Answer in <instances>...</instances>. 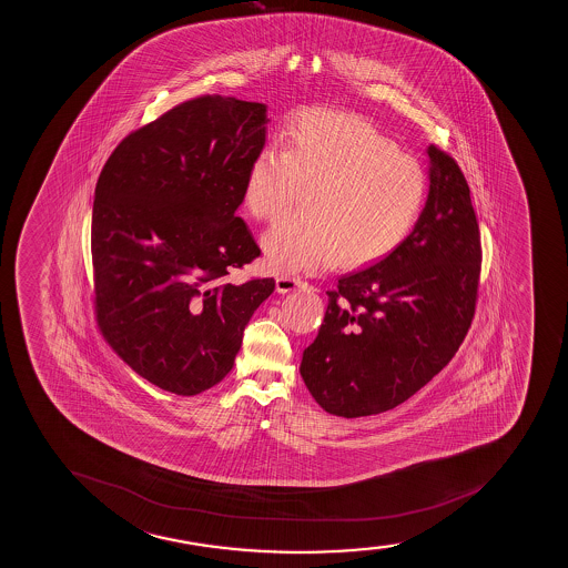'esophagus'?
Masks as SVG:
<instances>
[{
    "instance_id": "esophagus-1",
    "label": "esophagus",
    "mask_w": 568,
    "mask_h": 568,
    "mask_svg": "<svg viewBox=\"0 0 568 568\" xmlns=\"http://www.w3.org/2000/svg\"><path fill=\"white\" fill-rule=\"evenodd\" d=\"M307 286V282L301 281L300 276H276V292L278 294H290L294 290Z\"/></svg>"
}]
</instances>
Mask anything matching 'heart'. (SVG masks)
<instances>
[{
	"label": "heart",
	"mask_w": 568,
	"mask_h": 568,
	"mask_svg": "<svg viewBox=\"0 0 568 568\" xmlns=\"http://www.w3.org/2000/svg\"><path fill=\"white\" fill-rule=\"evenodd\" d=\"M308 190L303 220L286 217L261 239L278 274L362 267L412 235L428 196L423 164L372 123L339 111L308 110L282 132V150L252 159L242 199L252 215L273 220Z\"/></svg>",
	"instance_id": "1"
}]
</instances>
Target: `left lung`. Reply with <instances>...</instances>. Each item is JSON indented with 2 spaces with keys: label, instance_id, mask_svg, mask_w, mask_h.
Wrapping results in <instances>:
<instances>
[{
  "label": "left lung",
  "instance_id": "8db88e82",
  "mask_svg": "<svg viewBox=\"0 0 568 568\" xmlns=\"http://www.w3.org/2000/svg\"><path fill=\"white\" fill-rule=\"evenodd\" d=\"M412 235L327 292L326 316L301 359L324 412L356 418L412 398L457 354L476 313L481 242L469 187L436 145Z\"/></svg>",
  "mask_w": 568,
  "mask_h": 568
}]
</instances>
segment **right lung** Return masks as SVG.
Returning <instances> with one entry per match:
<instances>
[{
  "mask_svg": "<svg viewBox=\"0 0 568 568\" xmlns=\"http://www.w3.org/2000/svg\"><path fill=\"white\" fill-rule=\"evenodd\" d=\"M267 105L209 94L124 138L92 206L100 332L151 385L195 396L235 364L273 278L225 281L261 254L236 215Z\"/></svg>",
  "mask_w": 568,
  "mask_h": 568,
  "instance_id": "right-lung-1",
  "label": "right lung"
}]
</instances>
